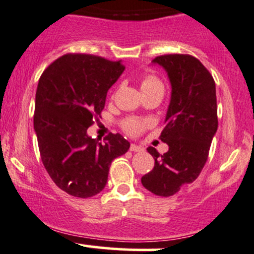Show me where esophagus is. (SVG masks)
Masks as SVG:
<instances>
[{
	"label": "esophagus",
	"instance_id": "obj_1",
	"mask_svg": "<svg viewBox=\"0 0 254 254\" xmlns=\"http://www.w3.org/2000/svg\"><path fill=\"white\" fill-rule=\"evenodd\" d=\"M129 150L130 151H134V152H140V151H144V148L140 145H137V144H130Z\"/></svg>",
	"mask_w": 254,
	"mask_h": 254
}]
</instances>
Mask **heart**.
Wrapping results in <instances>:
<instances>
[{"label":"heart","instance_id":"heart-1","mask_svg":"<svg viewBox=\"0 0 254 254\" xmlns=\"http://www.w3.org/2000/svg\"><path fill=\"white\" fill-rule=\"evenodd\" d=\"M157 86H162V84H161V82L157 80V78L152 77V76H148V77L143 78L140 82L141 91L152 88V87H157ZM145 126H146L145 122H140L135 119H128L124 124L125 129H126L128 133H130V134H137V133L140 132V130Z\"/></svg>","mask_w":254,"mask_h":254}]
</instances>
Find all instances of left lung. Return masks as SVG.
<instances>
[{"label":"left lung","instance_id":"left-lung-1","mask_svg":"<svg viewBox=\"0 0 254 254\" xmlns=\"http://www.w3.org/2000/svg\"><path fill=\"white\" fill-rule=\"evenodd\" d=\"M151 63L167 72L172 88L161 133L168 151L160 155L149 146L155 166L141 177V184L155 195L167 197L195 181L206 163L218 129L215 83L202 63L191 56L167 54Z\"/></svg>","mask_w":254,"mask_h":254}]
</instances>
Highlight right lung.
<instances>
[{
    "instance_id": "add662e5",
    "label": "right lung",
    "mask_w": 254,
    "mask_h": 254,
    "mask_svg": "<svg viewBox=\"0 0 254 254\" xmlns=\"http://www.w3.org/2000/svg\"><path fill=\"white\" fill-rule=\"evenodd\" d=\"M124 71L121 61L65 54L40 77L34 129L41 160L57 187L75 197L102 191L113 160L129 149L120 133H110L104 144L87 133L104 109L109 88Z\"/></svg>"
}]
</instances>
